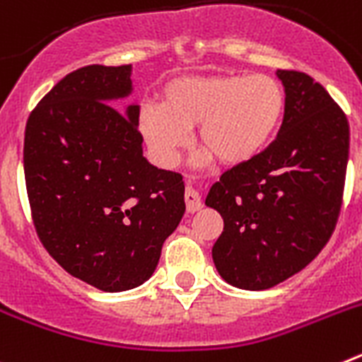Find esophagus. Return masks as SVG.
Segmentation results:
<instances>
[{"mask_svg":"<svg viewBox=\"0 0 362 362\" xmlns=\"http://www.w3.org/2000/svg\"><path fill=\"white\" fill-rule=\"evenodd\" d=\"M185 203H187L188 212H197V210L203 209V203H201L199 192H197L196 188H192V187H187V190H185Z\"/></svg>","mask_w":362,"mask_h":362,"instance_id":"34e87169","label":"esophagus"}]
</instances>
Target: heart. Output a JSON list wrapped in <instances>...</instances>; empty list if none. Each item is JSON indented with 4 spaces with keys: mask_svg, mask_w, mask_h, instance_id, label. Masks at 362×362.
I'll return each mask as SVG.
<instances>
[{
    "mask_svg": "<svg viewBox=\"0 0 362 362\" xmlns=\"http://www.w3.org/2000/svg\"><path fill=\"white\" fill-rule=\"evenodd\" d=\"M284 112L279 83L263 74L190 76L165 88L163 105H146L139 116L152 152L172 165L197 124V145L206 158L243 165L267 146Z\"/></svg>",
    "mask_w": 362,
    "mask_h": 362,
    "instance_id": "1",
    "label": "heart"
}]
</instances>
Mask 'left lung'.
I'll return each instance as SVG.
<instances>
[{"mask_svg": "<svg viewBox=\"0 0 362 362\" xmlns=\"http://www.w3.org/2000/svg\"><path fill=\"white\" fill-rule=\"evenodd\" d=\"M277 78L286 94L279 134L221 175L204 201L225 223L214 264L243 290L272 288L312 263L343 206L346 114L308 74L277 70Z\"/></svg>", "mask_w": 362, "mask_h": 362, "instance_id": "obj_1", "label": "left lung"}]
</instances>
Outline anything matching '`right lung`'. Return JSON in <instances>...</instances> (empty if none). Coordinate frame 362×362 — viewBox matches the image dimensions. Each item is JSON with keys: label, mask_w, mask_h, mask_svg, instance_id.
I'll return each instance as SVG.
<instances>
[{"label": "right lung", "mask_w": 362, "mask_h": 362, "mask_svg": "<svg viewBox=\"0 0 362 362\" xmlns=\"http://www.w3.org/2000/svg\"><path fill=\"white\" fill-rule=\"evenodd\" d=\"M130 65L66 74L30 112L23 168L32 223L70 276L103 292L145 283L185 214V181L143 158Z\"/></svg>", "instance_id": "obj_1"}]
</instances>
